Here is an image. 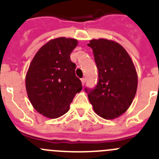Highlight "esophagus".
Wrapping results in <instances>:
<instances>
[{
	"mask_svg": "<svg viewBox=\"0 0 159 159\" xmlns=\"http://www.w3.org/2000/svg\"><path fill=\"white\" fill-rule=\"evenodd\" d=\"M81 83H82V84H83V85H84V83H85V78H81Z\"/></svg>",
	"mask_w": 159,
	"mask_h": 159,
	"instance_id": "1",
	"label": "esophagus"
}]
</instances>
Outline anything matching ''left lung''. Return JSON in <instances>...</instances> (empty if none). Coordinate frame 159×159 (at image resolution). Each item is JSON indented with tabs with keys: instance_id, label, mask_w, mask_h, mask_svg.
<instances>
[{
	"instance_id": "left-lung-1",
	"label": "left lung",
	"mask_w": 159,
	"mask_h": 159,
	"mask_svg": "<svg viewBox=\"0 0 159 159\" xmlns=\"http://www.w3.org/2000/svg\"><path fill=\"white\" fill-rule=\"evenodd\" d=\"M98 68V82L94 89L84 88L95 112L106 120L122 115L131 105L138 88V75L125 49L114 41L92 39Z\"/></svg>"
}]
</instances>
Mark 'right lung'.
<instances>
[{
    "label": "right lung",
    "mask_w": 159,
    "mask_h": 159,
    "mask_svg": "<svg viewBox=\"0 0 159 159\" xmlns=\"http://www.w3.org/2000/svg\"><path fill=\"white\" fill-rule=\"evenodd\" d=\"M77 45L75 39H52L39 49L29 65L25 78L28 97L35 110L49 118L65 114L82 89L70 57Z\"/></svg>",
    "instance_id": "add662e5"
}]
</instances>
